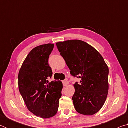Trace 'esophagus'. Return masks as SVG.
<instances>
[{
	"mask_svg": "<svg viewBox=\"0 0 128 128\" xmlns=\"http://www.w3.org/2000/svg\"><path fill=\"white\" fill-rule=\"evenodd\" d=\"M62 84H63L64 86H66L69 84V82L67 80H63V81H62Z\"/></svg>",
	"mask_w": 128,
	"mask_h": 128,
	"instance_id": "obj_1",
	"label": "esophagus"
}]
</instances>
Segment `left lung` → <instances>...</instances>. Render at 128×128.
I'll return each mask as SVG.
<instances>
[{
  "instance_id": "1",
  "label": "left lung",
  "mask_w": 128,
  "mask_h": 128,
  "mask_svg": "<svg viewBox=\"0 0 128 128\" xmlns=\"http://www.w3.org/2000/svg\"><path fill=\"white\" fill-rule=\"evenodd\" d=\"M70 70L80 78L73 85L72 100L75 110L84 115L98 112L105 103L108 90L109 69L100 53L84 41L68 40L56 43Z\"/></svg>"
}]
</instances>
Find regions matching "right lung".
Here are the masks:
<instances>
[{"label": "right lung", "instance_id": "1", "mask_svg": "<svg viewBox=\"0 0 128 128\" xmlns=\"http://www.w3.org/2000/svg\"><path fill=\"white\" fill-rule=\"evenodd\" d=\"M54 44L36 47L28 54L18 75V89L26 106L36 116L48 118L56 114L63 88L61 81L48 78L52 75L48 60Z\"/></svg>", "mask_w": 128, "mask_h": 128}]
</instances>
